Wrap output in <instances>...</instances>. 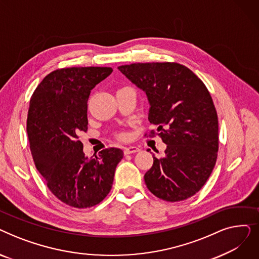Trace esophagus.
Masks as SVG:
<instances>
[{
  "instance_id": "34e87169",
  "label": "esophagus",
  "mask_w": 259,
  "mask_h": 259,
  "mask_svg": "<svg viewBox=\"0 0 259 259\" xmlns=\"http://www.w3.org/2000/svg\"><path fill=\"white\" fill-rule=\"evenodd\" d=\"M140 151V148L137 146H129L124 148V153L125 154H132L135 152H139Z\"/></svg>"
}]
</instances>
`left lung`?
<instances>
[{
  "label": "left lung",
  "mask_w": 259,
  "mask_h": 259,
  "mask_svg": "<svg viewBox=\"0 0 259 259\" xmlns=\"http://www.w3.org/2000/svg\"><path fill=\"white\" fill-rule=\"evenodd\" d=\"M149 103L148 120L157 127L165 154H153L147 188L166 201L193 196L206 184L219 151V119L205 84L176 63H138L117 67ZM153 133V132H152Z\"/></svg>",
  "instance_id": "left-lung-1"
}]
</instances>
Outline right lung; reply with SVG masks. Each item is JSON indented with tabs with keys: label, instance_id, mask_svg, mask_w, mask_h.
<instances>
[{
	"label": "right lung",
	"instance_id": "obj_1",
	"mask_svg": "<svg viewBox=\"0 0 259 259\" xmlns=\"http://www.w3.org/2000/svg\"><path fill=\"white\" fill-rule=\"evenodd\" d=\"M111 72L108 67L56 70L40 81L29 103L27 134L35 167L50 191L70 207L100 203L110 192L124 156L121 149L108 148L88 158L77 140L88 129L91 90Z\"/></svg>",
	"mask_w": 259,
	"mask_h": 259
}]
</instances>
